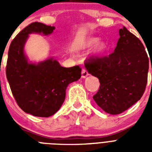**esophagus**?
I'll list each match as a JSON object with an SVG mask.
<instances>
[{
    "label": "esophagus",
    "instance_id": "obj_1",
    "mask_svg": "<svg viewBox=\"0 0 152 152\" xmlns=\"http://www.w3.org/2000/svg\"><path fill=\"white\" fill-rule=\"evenodd\" d=\"M88 75H89V73H88V72L86 69H82V78H86Z\"/></svg>",
    "mask_w": 152,
    "mask_h": 152
}]
</instances>
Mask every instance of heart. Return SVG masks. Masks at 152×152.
Instances as JSON below:
<instances>
[{
  "instance_id": "heart-1",
  "label": "heart",
  "mask_w": 152,
  "mask_h": 152,
  "mask_svg": "<svg viewBox=\"0 0 152 152\" xmlns=\"http://www.w3.org/2000/svg\"><path fill=\"white\" fill-rule=\"evenodd\" d=\"M99 41V39H98V38H91V39L87 40L85 43V46L88 47V48H91V47L96 46L98 44V45H97V46H96V49H95V52L99 53V54L102 53L107 48V45L104 42H101L99 43H98Z\"/></svg>"
}]
</instances>
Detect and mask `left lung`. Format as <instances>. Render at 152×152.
I'll return each instance as SVG.
<instances>
[{
	"label": "left lung",
	"instance_id": "obj_1",
	"mask_svg": "<svg viewBox=\"0 0 152 152\" xmlns=\"http://www.w3.org/2000/svg\"><path fill=\"white\" fill-rule=\"evenodd\" d=\"M119 35L114 52L107 57H90L84 63L88 72L100 82L93 99L110 114H119L139 101L148 82L149 57L143 43L125 27L119 30Z\"/></svg>",
	"mask_w": 152,
	"mask_h": 152
}]
</instances>
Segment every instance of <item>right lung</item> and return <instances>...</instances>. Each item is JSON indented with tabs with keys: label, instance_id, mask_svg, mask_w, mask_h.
<instances>
[{
	"label": "right lung",
	"instance_id": "obj_1",
	"mask_svg": "<svg viewBox=\"0 0 152 152\" xmlns=\"http://www.w3.org/2000/svg\"><path fill=\"white\" fill-rule=\"evenodd\" d=\"M54 27L34 22L23 29L9 46L6 76L18 106L35 117L53 115L63 104L69 83L81 77L80 66L64 68L52 57L35 64L28 62L25 42L31 33L48 35Z\"/></svg>",
	"mask_w": 152,
	"mask_h": 152
}]
</instances>
